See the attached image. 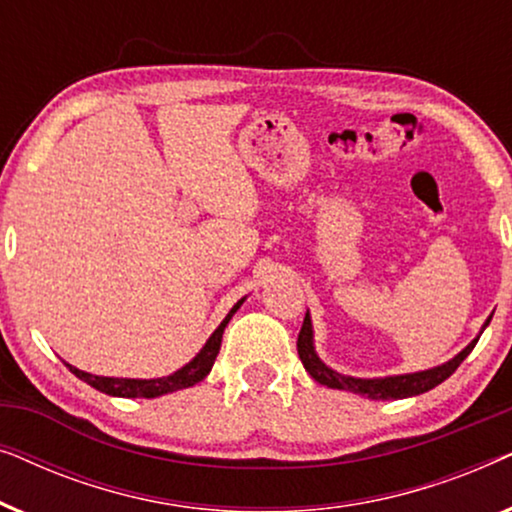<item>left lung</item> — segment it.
Masks as SVG:
<instances>
[{
  "instance_id": "8db88e82",
  "label": "left lung",
  "mask_w": 512,
  "mask_h": 512,
  "mask_svg": "<svg viewBox=\"0 0 512 512\" xmlns=\"http://www.w3.org/2000/svg\"><path fill=\"white\" fill-rule=\"evenodd\" d=\"M489 321H492V317L485 321L482 331H485ZM478 340H480V335L466 349H461L454 359L443 363V366L419 370V373H408V375L373 377V380H363V377L340 375L338 370L328 368L326 363L319 359L317 352H314L312 319H310V314H305L303 328H300V333H298V356H300V361H303L307 373L312 375V380H317L319 384H324V387H328V389H345V391H352V394L373 398V401H391V398L419 396V394H424V391L438 387V384L445 382L447 377H450L454 370L459 368V363L473 352L475 342Z\"/></svg>"
}]
</instances>
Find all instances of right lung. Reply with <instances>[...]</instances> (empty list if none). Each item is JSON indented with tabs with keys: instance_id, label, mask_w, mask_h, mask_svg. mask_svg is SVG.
<instances>
[{
	"instance_id": "1",
	"label": "right lung",
	"mask_w": 512,
	"mask_h": 512,
	"mask_svg": "<svg viewBox=\"0 0 512 512\" xmlns=\"http://www.w3.org/2000/svg\"><path fill=\"white\" fill-rule=\"evenodd\" d=\"M244 303L242 300H237L233 305V310L228 312V317L221 321L219 328L212 333V338L205 342V347L200 349L198 354H195L193 361H188L184 368H179L177 373L167 375V377H156V380H130V377H102V375H90V373H83V370L69 366H65L72 370V373L79 377V380L88 382L90 387H95L97 391H102V394H109V396H121V398H156V396H163V394H172V391H179V389H188L193 387V384H198L200 380H205L209 375V370H212L214 361H216V354H219L221 349V338H223V331H226L228 321L233 319V314L240 310V305Z\"/></svg>"
}]
</instances>
